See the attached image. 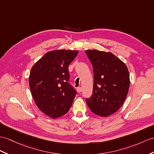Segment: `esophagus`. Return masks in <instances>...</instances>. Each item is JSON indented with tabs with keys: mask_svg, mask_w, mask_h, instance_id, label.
<instances>
[{
	"mask_svg": "<svg viewBox=\"0 0 154 154\" xmlns=\"http://www.w3.org/2000/svg\"><path fill=\"white\" fill-rule=\"evenodd\" d=\"M77 91L78 92V93H80L81 91H82V88H81V87H78V88H77Z\"/></svg>",
	"mask_w": 154,
	"mask_h": 154,
	"instance_id": "obj_1",
	"label": "esophagus"
}]
</instances>
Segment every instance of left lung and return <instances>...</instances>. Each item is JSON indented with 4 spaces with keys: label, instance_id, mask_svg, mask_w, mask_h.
Instances as JSON below:
<instances>
[{
    "label": "left lung",
    "instance_id": "8db88e82",
    "mask_svg": "<svg viewBox=\"0 0 154 154\" xmlns=\"http://www.w3.org/2000/svg\"><path fill=\"white\" fill-rule=\"evenodd\" d=\"M93 70L92 95L86 103L93 113L106 117L118 111L128 93L130 80L127 66L112 53L86 50Z\"/></svg>",
    "mask_w": 154,
    "mask_h": 154
}]
</instances>
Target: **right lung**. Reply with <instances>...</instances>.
<instances>
[{"label":"right lung","instance_id":"right-lung-1","mask_svg":"<svg viewBox=\"0 0 154 154\" xmlns=\"http://www.w3.org/2000/svg\"><path fill=\"white\" fill-rule=\"evenodd\" d=\"M78 51H49L32 67L29 87L35 102L43 113L51 118L68 112L77 94L70 81L68 67Z\"/></svg>","mask_w":154,"mask_h":154}]
</instances>
